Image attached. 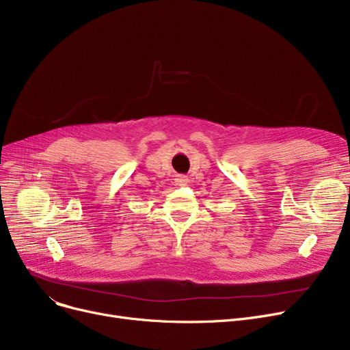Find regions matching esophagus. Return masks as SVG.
I'll use <instances>...</instances> for the list:
<instances>
[{
    "instance_id": "obj_1",
    "label": "esophagus",
    "mask_w": 350,
    "mask_h": 350,
    "mask_svg": "<svg viewBox=\"0 0 350 350\" xmlns=\"http://www.w3.org/2000/svg\"><path fill=\"white\" fill-rule=\"evenodd\" d=\"M187 177L186 176H181V174H178V176H176V183H177V185L178 186H183V185H186V183H187Z\"/></svg>"
}]
</instances>
